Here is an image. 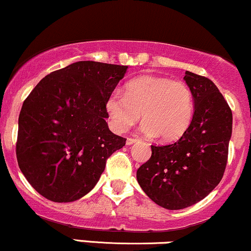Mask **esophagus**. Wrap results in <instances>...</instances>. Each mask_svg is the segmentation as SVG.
<instances>
[{"label":"esophagus","instance_id":"obj_1","mask_svg":"<svg viewBox=\"0 0 251 251\" xmlns=\"http://www.w3.org/2000/svg\"><path fill=\"white\" fill-rule=\"evenodd\" d=\"M137 142L138 140L133 139V138H127V140H126V145H133V144H135Z\"/></svg>","mask_w":251,"mask_h":251}]
</instances>
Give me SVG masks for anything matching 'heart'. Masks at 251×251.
<instances>
[{"label": "heart", "instance_id": "heart-1", "mask_svg": "<svg viewBox=\"0 0 251 251\" xmlns=\"http://www.w3.org/2000/svg\"><path fill=\"white\" fill-rule=\"evenodd\" d=\"M105 111L117 133L128 131L143 116L144 134L175 142L186 133L194 119V93L180 80L143 75L126 83L125 94L114 89L106 99Z\"/></svg>", "mask_w": 251, "mask_h": 251}]
</instances>
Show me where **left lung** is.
Wrapping results in <instances>:
<instances>
[{
  "label": "left lung",
  "mask_w": 251,
  "mask_h": 251,
  "mask_svg": "<svg viewBox=\"0 0 251 251\" xmlns=\"http://www.w3.org/2000/svg\"><path fill=\"white\" fill-rule=\"evenodd\" d=\"M195 114L186 133L169 145H151V158L137 171L143 191L158 205L179 210L205 198L218 185L227 162L232 113L211 80L186 71Z\"/></svg>",
  "instance_id": "obj_1"
}]
</instances>
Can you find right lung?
I'll list each match as a JSON object with an SVG mask.
<instances>
[{"instance_id": "right-lung-1", "label": "right lung", "mask_w": 251, "mask_h": 251, "mask_svg": "<svg viewBox=\"0 0 251 251\" xmlns=\"http://www.w3.org/2000/svg\"><path fill=\"white\" fill-rule=\"evenodd\" d=\"M127 66L74 62L46 75L24 101L16 158L25 179L51 201L79 200L96 186L126 139L112 133L105 102Z\"/></svg>"}]
</instances>
